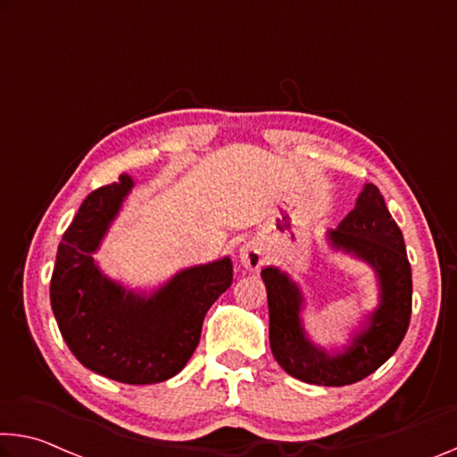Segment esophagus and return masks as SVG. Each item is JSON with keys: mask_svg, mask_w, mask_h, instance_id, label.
Instances as JSON below:
<instances>
[{"mask_svg": "<svg viewBox=\"0 0 457 457\" xmlns=\"http://www.w3.org/2000/svg\"><path fill=\"white\" fill-rule=\"evenodd\" d=\"M266 258H268V252L260 240L245 242L240 248V262L245 270H252V272L258 270V268L266 262Z\"/></svg>", "mask_w": 457, "mask_h": 457, "instance_id": "1", "label": "esophagus"}]
</instances>
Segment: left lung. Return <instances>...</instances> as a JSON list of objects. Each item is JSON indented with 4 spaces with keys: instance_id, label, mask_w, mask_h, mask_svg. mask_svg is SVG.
<instances>
[{
    "instance_id": "obj_1",
    "label": "left lung",
    "mask_w": 457,
    "mask_h": 457,
    "mask_svg": "<svg viewBox=\"0 0 457 457\" xmlns=\"http://www.w3.org/2000/svg\"><path fill=\"white\" fill-rule=\"evenodd\" d=\"M329 250L342 252L374 270L378 305L361 317L342 347L315 344L303 323L305 295L299 282L277 266L262 268L270 315V350L282 370L317 386L353 385L385 364L401 345L411 321L412 278L403 231L372 183L336 229L325 231Z\"/></svg>"
}]
</instances>
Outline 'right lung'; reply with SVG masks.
Wrapping results in <instances>:
<instances>
[{
  "label": "right lung",
  "instance_id": "right-lung-1",
  "mask_svg": "<svg viewBox=\"0 0 457 457\" xmlns=\"http://www.w3.org/2000/svg\"><path fill=\"white\" fill-rule=\"evenodd\" d=\"M134 179L87 195L64 231L50 280V305L64 342L85 368L124 385H156L183 370L209 307L234 277L229 256L179 270L154 291L128 288L101 270L96 254Z\"/></svg>",
  "mask_w": 457,
  "mask_h": 457
}]
</instances>
